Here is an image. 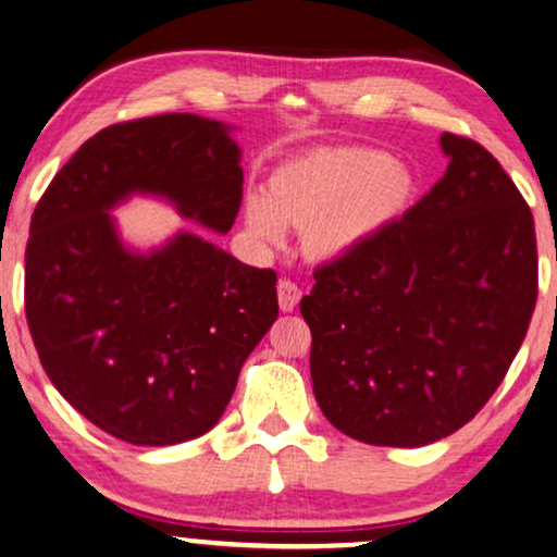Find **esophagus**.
<instances>
[{"label": "esophagus", "mask_w": 557, "mask_h": 557, "mask_svg": "<svg viewBox=\"0 0 557 557\" xmlns=\"http://www.w3.org/2000/svg\"><path fill=\"white\" fill-rule=\"evenodd\" d=\"M300 297H302L300 287H297L293 280H280V285H277V302H280V310L282 312H293L295 307H297V302H300Z\"/></svg>", "instance_id": "esophagus-1"}]
</instances>
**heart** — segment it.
Returning a JSON list of instances; mask_svg holds the SVG:
<instances>
[{
	"instance_id": "obj_1",
	"label": "heart",
	"mask_w": 557,
	"mask_h": 557,
	"mask_svg": "<svg viewBox=\"0 0 557 557\" xmlns=\"http://www.w3.org/2000/svg\"><path fill=\"white\" fill-rule=\"evenodd\" d=\"M412 193L405 164L364 147H320L272 174L268 199L250 195L245 227L262 247H280L287 230H305L314 260H339L387 227Z\"/></svg>"
}]
</instances>
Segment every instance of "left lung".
<instances>
[{
  "label": "left lung",
  "instance_id": "8db88e82",
  "mask_svg": "<svg viewBox=\"0 0 557 557\" xmlns=\"http://www.w3.org/2000/svg\"><path fill=\"white\" fill-rule=\"evenodd\" d=\"M443 180L358 250L314 270L300 312L314 400L339 433L420 447L503 383L537 297L533 212L500 162L445 132Z\"/></svg>",
  "mask_w": 557,
  "mask_h": 557
}]
</instances>
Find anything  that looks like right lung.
I'll list each match as a JSON object with an SVG mask.
<instances>
[{
    "label": "right lung",
    "mask_w": 557,
    "mask_h": 557,
    "mask_svg": "<svg viewBox=\"0 0 557 557\" xmlns=\"http://www.w3.org/2000/svg\"><path fill=\"white\" fill-rule=\"evenodd\" d=\"M239 157L230 124L199 114L112 124L74 152L32 214L24 307L41 368L124 443L177 445L218 425L277 320V275L189 230L137 250L112 210L154 197L227 235L243 202Z\"/></svg>",
    "instance_id": "right-lung-1"
}]
</instances>
